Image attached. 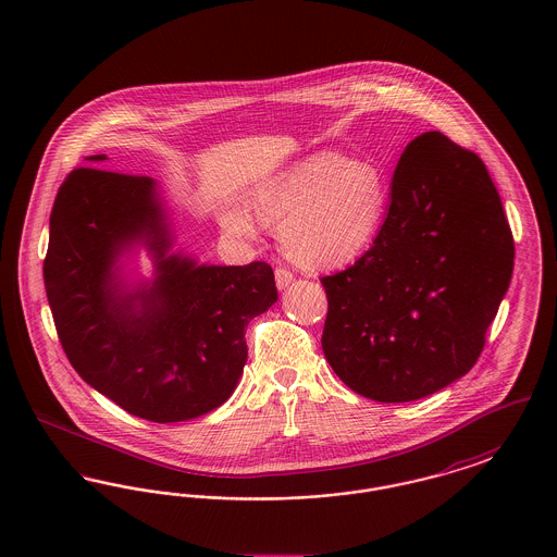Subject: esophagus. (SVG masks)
I'll list each match as a JSON object with an SVG mask.
<instances>
[{
  "mask_svg": "<svg viewBox=\"0 0 557 557\" xmlns=\"http://www.w3.org/2000/svg\"><path fill=\"white\" fill-rule=\"evenodd\" d=\"M292 282H294V273H292L290 269H286V267H277L275 269V284H277L280 290L288 288Z\"/></svg>",
  "mask_w": 557,
  "mask_h": 557,
  "instance_id": "esophagus-1",
  "label": "esophagus"
}]
</instances>
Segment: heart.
<instances>
[{"mask_svg":"<svg viewBox=\"0 0 557 557\" xmlns=\"http://www.w3.org/2000/svg\"><path fill=\"white\" fill-rule=\"evenodd\" d=\"M250 211L280 225L286 255L296 265L332 269L359 259L377 238L388 211V184L370 162L318 152L267 180L250 196ZM234 234H250L244 212H225Z\"/></svg>","mask_w":557,"mask_h":557,"instance_id":"heart-1","label":"heart"}]
</instances>
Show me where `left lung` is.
Instances as JSON below:
<instances>
[{
  "instance_id": "8db88e82",
  "label": "left lung",
  "mask_w": 557,
  "mask_h": 557,
  "mask_svg": "<svg viewBox=\"0 0 557 557\" xmlns=\"http://www.w3.org/2000/svg\"><path fill=\"white\" fill-rule=\"evenodd\" d=\"M391 196L370 250L321 277V346L357 395L407 403L474 368L516 252L484 162L441 132L405 148Z\"/></svg>"
}]
</instances>
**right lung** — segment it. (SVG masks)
Returning <instances> with one entry per match:
<instances>
[{"label":"right lung","mask_w":557,"mask_h":557,"mask_svg":"<svg viewBox=\"0 0 557 557\" xmlns=\"http://www.w3.org/2000/svg\"><path fill=\"white\" fill-rule=\"evenodd\" d=\"M135 237L156 250L160 275L150 292L121 297L111 267ZM169 246L157 184L146 175L79 166L55 194L44 282L58 341L89 386L159 424L205 416L230 398L248 357L244 330L277 300L265 261L198 267L166 257Z\"/></svg>","instance_id":"add662e5"}]
</instances>
